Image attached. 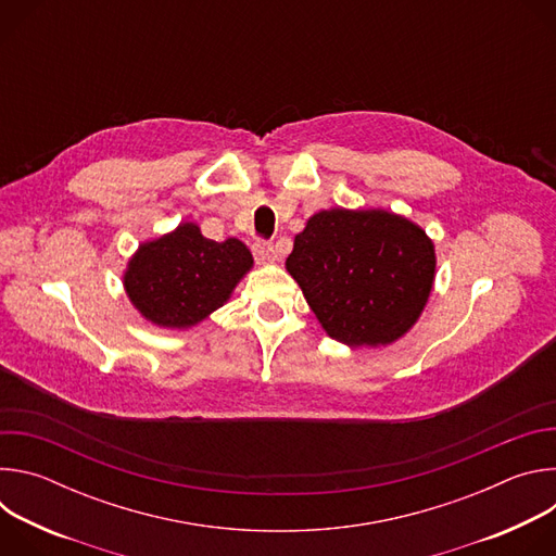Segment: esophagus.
Instances as JSON below:
<instances>
[{
	"mask_svg": "<svg viewBox=\"0 0 556 556\" xmlns=\"http://www.w3.org/2000/svg\"><path fill=\"white\" fill-rule=\"evenodd\" d=\"M253 253H255V260L262 262V264H270L277 260V253H275V247L270 242H264V240H257L253 244Z\"/></svg>",
	"mask_w": 556,
	"mask_h": 556,
	"instance_id": "obj_1",
	"label": "esophagus"
}]
</instances>
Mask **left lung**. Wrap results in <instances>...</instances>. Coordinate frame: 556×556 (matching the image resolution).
Returning <instances> with one entry per match:
<instances>
[{
    "instance_id": "8db88e82",
    "label": "left lung",
    "mask_w": 556,
    "mask_h": 556,
    "mask_svg": "<svg viewBox=\"0 0 556 556\" xmlns=\"http://www.w3.org/2000/svg\"><path fill=\"white\" fill-rule=\"evenodd\" d=\"M286 268L328 337L376 348L399 341L420 319L435 279V249L403 215L330 208L305 222Z\"/></svg>"
}]
</instances>
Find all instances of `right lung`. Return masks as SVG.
Instances as JSON below:
<instances>
[{
  "mask_svg": "<svg viewBox=\"0 0 556 556\" xmlns=\"http://www.w3.org/2000/svg\"><path fill=\"white\" fill-rule=\"evenodd\" d=\"M253 268L244 242L206 240L193 222L138 247L123 275L125 292L147 321L191 328L222 307Z\"/></svg>",
  "mask_w": 556,
  "mask_h": 556,
  "instance_id": "1",
  "label": "right lung"
}]
</instances>
